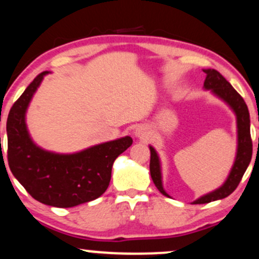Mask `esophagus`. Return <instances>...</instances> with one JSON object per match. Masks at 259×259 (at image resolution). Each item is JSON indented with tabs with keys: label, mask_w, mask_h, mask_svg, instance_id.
Masks as SVG:
<instances>
[{
	"label": "esophagus",
	"mask_w": 259,
	"mask_h": 259,
	"mask_svg": "<svg viewBox=\"0 0 259 259\" xmlns=\"http://www.w3.org/2000/svg\"><path fill=\"white\" fill-rule=\"evenodd\" d=\"M135 135L138 136V138H145V136L147 135V133H146V130L142 129V127H138V129H136Z\"/></svg>",
	"instance_id": "esophagus-1"
}]
</instances>
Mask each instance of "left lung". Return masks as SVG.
<instances>
[{"label": "left lung", "mask_w": 259, "mask_h": 259, "mask_svg": "<svg viewBox=\"0 0 259 259\" xmlns=\"http://www.w3.org/2000/svg\"><path fill=\"white\" fill-rule=\"evenodd\" d=\"M206 73V79L204 82L205 89H211L219 98L228 104L233 111L236 114V121H238V153H236L235 163L233 165V169L230 171L228 179L226 183L216 189L212 193L204 195L199 198L193 204H206L219 199L227 198L229 194H232L235 191L236 187L239 186L240 181L244 176L248 164H250L252 158V140H251V132H250V113L248 108L244 99L239 94L236 90L233 88L232 84L227 80L216 70H204ZM151 149V161H149V171H151V177L153 180L155 187L158 188L161 194H166L164 191L163 185H161V172H160V163L158 158L157 152L154 151L153 147H149Z\"/></svg>", "instance_id": "left-lung-1"}]
</instances>
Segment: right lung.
Segmentation results:
<instances>
[{
	"instance_id": "right-lung-1",
	"label": "right lung",
	"mask_w": 259,
	"mask_h": 259,
	"mask_svg": "<svg viewBox=\"0 0 259 259\" xmlns=\"http://www.w3.org/2000/svg\"><path fill=\"white\" fill-rule=\"evenodd\" d=\"M47 73H39L9 111L8 165L37 201L55 207H73L104 194L110 185L112 165L132 146L133 139L125 136L73 154H57L37 147L27 133L25 112Z\"/></svg>"
}]
</instances>
